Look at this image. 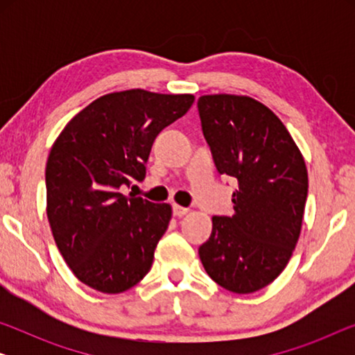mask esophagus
Listing matches in <instances>:
<instances>
[{"instance_id":"obj_1","label":"esophagus","mask_w":355,"mask_h":355,"mask_svg":"<svg viewBox=\"0 0 355 355\" xmlns=\"http://www.w3.org/2000/svg\"><path fill=\"white\" fill-rule=\"evenodd\" d=\"M187 211H189V208H186V207L176 205V203H174V205H173V215L174 216H184Z\"/></svg>"}]
</instances>
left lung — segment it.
<instances>
[{
	"instance_id": "obj_1",
	"label": "left lung",
	"mask_w": 355,
	"mask_h": 355,
	"mask_svg": "<svg viewBox=\"0 0 355 355\" xmlns=\"http://www.w3.org/2000/svg\"><path fill=\"white\" fill-rule=\"evenodd\" d=\"M203 137L220 174L234 178V215L213 216L198 247L208 276L236 294L278 278L297 244L309 192L305 162L288 129L250 96L203 95Z\"/></svg>"
}]
</instances>
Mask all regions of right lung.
Returning <instances> with one entry per match:
<instances>
[{
	"label": "right lung",
	"instance_id": "right-lung-1",
	"mask_svg": "<svg viewBox=\"0 0 355 355\" xmlns=\"http://www.w3.org/2000/svg\"><path fill=\"white\" fill-rule=\"evenodd\" d=\"M192 103L193 95L114 92L77 113L53 144L48 221L67 266L92 289L124 293L152 268L171 207L119 191L142 181L153 140Z\"/></svg>",
	"mask_w": 355,
	"mask_h": 355
}]
</instances>
